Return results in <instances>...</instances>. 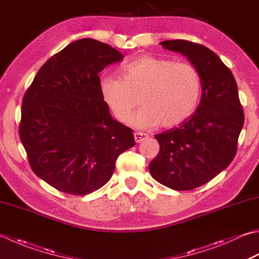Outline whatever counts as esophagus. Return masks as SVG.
I'll return each mask as SVG.
<instances>
[{"mask_svg":"<svg viewBox=\"0 0 259 259\" xmlns=\"http://www.w3.org/2000/svg\"><path fill=\"white\" fill-rule=\"evenodd\" d=\"M147 138H148V135L145 134V133H135V140L137 144L141 143V141L146 140Z\"/></svg>","mask_w":259,"mask_h":259,"instance_id":"obj_1","label":"esophagus"}]
</instances>
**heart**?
Returning <instances> with one entry per match:
<instances>
[{
  "label": "heart",
  "mask_w": 259,
  "mask_h": 259,
  "mask_svg": "<svg viewBox=\"0 0 259 259\" xmlns=\"http://www.w3.org/2000/svg\"><path fill=\"white\" fill-rule=\"evenodd\" d=\"M100 91L121 122L129 120L140 102L143 106L130 119L131 124L150 128L160 123L170 128L193 114L201 95V76L189 63L145 55L123 65L120 77L102 76Z\"/></svg>",
  "instance_id": "obj_1"
}]
</instances>
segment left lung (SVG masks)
I'll list each match as a JSON object with an SVG mask.
<instances>
[{"instance_id": "1", "label": "left lung", "mask_w": 259, "mask_h": 259, "mask_svg": "<svg viewBox=\"0 0 259 259\" xmlns=\"http://www.w3.org/2000/svg\"><path fill=\"white\" fill-rule=\"evenodd\" d=\"M199 70L202 96L195 112L179 126L156 135L159 153L151 176L170 189L190 191L206 184L230 165L245 121L236 79L215 53L186 40L161 41Z\"/></svg>"}]
</instances>
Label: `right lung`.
<instances>
[{
  "instance_id": "add662e5",
  "label": "right lung",
  "mask_w": 259,
  "mask_h": 259,
  "mask_svg": "<svg viewBox=\"0 0 259 259\" xmlns=\"http://www.w3.org/2000/svg\"><path fill=\"white\" fill-rule=\"evenodd\" d=\"M123 58L95 39L69 44L50 57L24 93L20 140L33 173L56 190L86 195L109 182L133 129L114 120L99 73Z\"/></svg>"
}]
</instances>
